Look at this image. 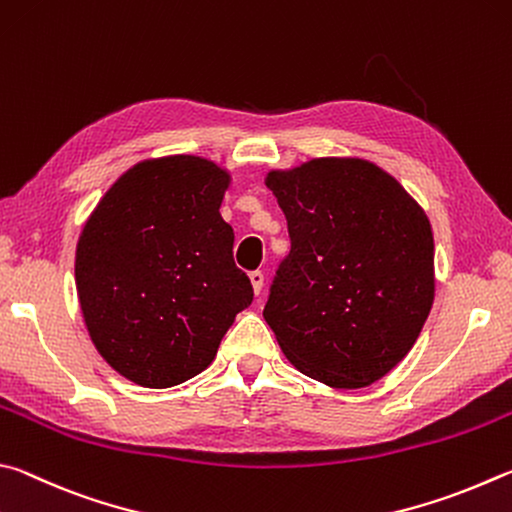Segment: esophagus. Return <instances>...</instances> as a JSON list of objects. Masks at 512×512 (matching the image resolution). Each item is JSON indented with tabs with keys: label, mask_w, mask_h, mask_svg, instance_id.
<instances>
[{
	"label": "esophagus",
	"mask_w": 512,
	"mask_h": 512,
	"mask_svg": "<svg viewBox=\"0 0 512 512\" xmlns=\"http://www.w3.org/2000/svg\"><path fill=\"white\" fill-rule=\"evenodd\" d=\"M249 281H251V288H254V294L258 297V294L263 292V283H265V274L263 272H251L249 274Z\"/></svg>",
	"instance_id": "esophagus-1"
}]
</instances>
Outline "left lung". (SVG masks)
I'll return each instance as SVG.
<instances>
[{"mask_svg":"<svg viewBox=\"0 0 512 512\" xmlns=\"http://www.w3.org/2000/svg\"><path fill=\"white\" fill-rule=\"evenodd\" d=\"M290 254L263 317L285 357L333 389H362L405 360L434 303V236L387 170L319 157L270 170Z\"/></svg>","mask_w":512,"mask_h":512,"instance_id":"obj_1","label":"left lung"}]
</instances>
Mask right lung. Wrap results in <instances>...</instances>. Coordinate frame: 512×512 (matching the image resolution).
<instances>
[{"instance_id": "1", "label": "right lung", "mask_w": 512, "mask_h": 512, "mask_svg": "<svg viewBox=\"0 0 512 512\" xmlns=\"http://www.w3.org/2000/svg\"><path fill=\"white\" fill-rule=\"evenodd\" d=\"M229 182L202 157L146 159L116 179L85 222L80 310L96 351L134 384L168 389L202 373L254 299L220 215Z\"/></svg>"}]
</instances>
